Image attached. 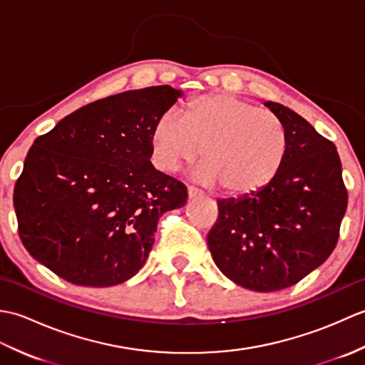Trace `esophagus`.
<instances>
[{"instance_id":"esophagus-1","label":"esophagus","mask_w":365,"mask_h":365,"mask_svg":"<svg viewBox=\"0 0 365 365\" xmlns=\"http://www.w3.org/2000/svg\"><path fill=\"white\" fill-rule=\"evenodd\" d=\"M202 196H204L202 191H199V190L192 188V187H188V197L190 199H196V197H202Z\"/></svg>"}]
</instances>
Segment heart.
<instances>
[{"instance_id": "1", "label": "heart", "mask_w": 365, "mask_h": 365, "mask_svg": "<svg viewBox=\"0 0 365 365\" xmlns=\"http://www.w3.org/2000/svg\"><path fill=\"white\" fill-rule=\"evenodd\" d=\"M149 144L153 165L163 173H175L200 152L197 180L243 197L274 180L287 153V131L273 111L235 96L210 94L192 98L183 115L161 114Z\"/></svg>"}]
</instances>
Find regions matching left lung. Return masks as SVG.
Here are the masks:
<instances>
[{
    "label": "left lung",
    "instance_id": "left-lung-1",
    "mask_svg": "<svg viewBox=\"0 0 365 365\" xmlns=\"http://www.w3.org/2000/svg\"><path fill=\"white\" fill-rule=\"evenodd\" d=\"M284 122L287 153L265 188L218 200L207 235L216 267L254 292L299 282L334 251L348 204L334 143L281 103L265 102Z\"/></svg>",
    "mask_w": 365,
    "mask_h": 365
}]
</instances>
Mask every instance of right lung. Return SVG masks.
Masks as SVG:
<instances>
[{
    "mask_svg": "<svg viewBox=\"0 0 365 365\" xmlns=\"http://www.w3.org/2000/svg\"><path fill=\"white\" fill-rule=\"evenodd\" d=\"M182 91L152 86L80 108L38 136L14 188L19 235L33 257L84 287L125 282L143 268L182 182L150 163L153 122Z\"/></svg>",
    "mask_w": 365,
    "mask_h": 365,
    "instance_id": "add662e5",
    "label": "right lung"
}]
</instances>
